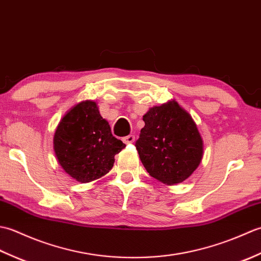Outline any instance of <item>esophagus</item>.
<instances>
[{
    "label": "esophagus",
    "mask_w": 261,
    "mask_h": 261,
    "mask_svg": "<svg viewBox=\"0 0 261 261\" xmlns=\"http://www.w3.org/2000/svg\"><path fill=\"white\" fill-rule=\"evenodd\" d=\"M135 136H132V135H129V136H126V137H124L123 138V142L125 143V145H130V143H134L135 142Z\"/></svg>",
    "instance_id": "obj_1"
}]
</instances>
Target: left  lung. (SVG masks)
I'll use <instances>...</instances> for the list:
<instances>
[{"label":"left lung","instance_id":"1","mask_svg":"<svg viewBox=\"0 0 261 261\" xmlns=\"http://www.w3.org/2000/svg\"><path fill=\"white\" fill-rule=\"evenodd\" d=\"M143 121L136 148L149 175L166 185L187 179L203 157L202 137L190 113L173 99L151 108Z\"/></svg>","mask_w":261,"mask_h":261}]
</instances>
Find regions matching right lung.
I'll return each instance as SVG.
<instances>
[{
    "label": "right lung",
    "mask_w": 261,
    "mask_h": 261,
    "mask_svg": "<svg viewBox=\"0 0 261 261\" xmlns=\"http://www.w3.org/2000/svg\"><path fill=\"white\" fill-rule=\"evenodd\" d=\"M124 147L112 136L96 103L88 99L65 114L54 136L59 165L80 182H90L108 174L113 167L114 156Z\"/></svg>",
    "instance_id": "add662e5"
}]
</instances>
